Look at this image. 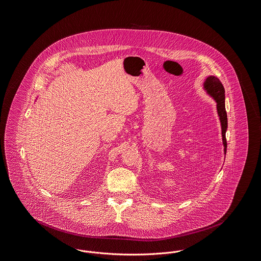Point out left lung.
<instances>
[{
	"label": "left lung",
	"mask_w": 261,
	"mask_h": 261,
	"mask_svg": "<svg viewBox=\"0 0 261 261\" xmlns=\"http://www.w3.org/2000/svg\"><path fill=\"white\" fill-rule=\"evenodd\" d=\"M205 89L208 94L214 97L217 102V110L222 124V136L223 142L225 146V153H226V132L227 128V117H226V106H225V88L219 78L215 76H210L207 78L205 84Z\"/></svg>",
	"instance_id": "1"
}]
</instances>
